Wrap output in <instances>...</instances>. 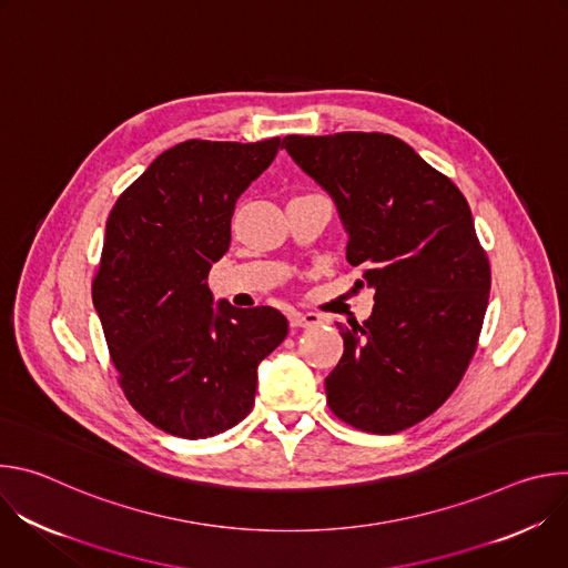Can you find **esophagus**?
Instances as JSON below:
<instances>
[{
    "instance_id": "34e87169",
    "label": "esophagus",
    "mask_w": 568,
    "mask_h": 568,
    "mask_svg": "<svg viewBox=\"0 0 568 568\" xmlns=\"http://www.w3.org/2000/svg\"><path fill=\"white\" fill-rule=\"evenodd\" d=\"M290 323L294 328H312V326H318L321 316L314 312H292Z\"/></svg>"
}]
</instances>
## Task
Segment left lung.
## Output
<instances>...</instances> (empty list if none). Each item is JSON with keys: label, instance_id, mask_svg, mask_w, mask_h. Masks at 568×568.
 <instances>
[{"label": "left lung", "instance_id": "8db88e82", "mask_svg": "<svg viewBox=\"0 0 568 568\" xmlns=\"http://www.w3.org/2000/svg\"><path fill=\"white\" fill-rule=\"evenodd\" d=\"M326 191L375 305L337 328L344 355L326 377L337 418L395 434L432 416L458 386L490 296V263L471 211L443 173L397 136L337 132L283 139Z\"/></svg>", "mask_w": 568, "mask_h": 568}]
</instances>
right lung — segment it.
I'll return each mask as SVG.
<instances>
[{
	"mask_svg": "<svg viewBox=\"0 0 568 568\" xmlns=\"http://www.w3.org/2000/svg\"><path fill=\"white\" fill-rule=\"evenodd\" d=\"M191 139L161 152L116 200L92 298L132 407L180 438L252 412L258 364L287 337L276 307L213 301L206 276L231 242L237 197L281 150Z\"/></svg>",
	"mask_w": 568,
	"mask_h": 568,
	"instance_id": "add662e5",
	"label": "right lung"
}]
</instances>
